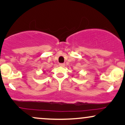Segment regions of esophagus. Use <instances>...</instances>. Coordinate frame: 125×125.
I'll return each mask as SVG.
<instances>
[{"mask_svg":"<svg viewBox=\"0 0 125 125\" xmlns=\"http://www.w3.org/2000/svg\"><path fill=\"white\" fill-rule=\"evenodd\" d=\"M59 65L61 66V67H64L65 65V64H64V63H61V64H59Z\"/></svg>","mask_w":125,"mask_h":125,"instance_id":"1","label":"esophagus"}]
</instances>
